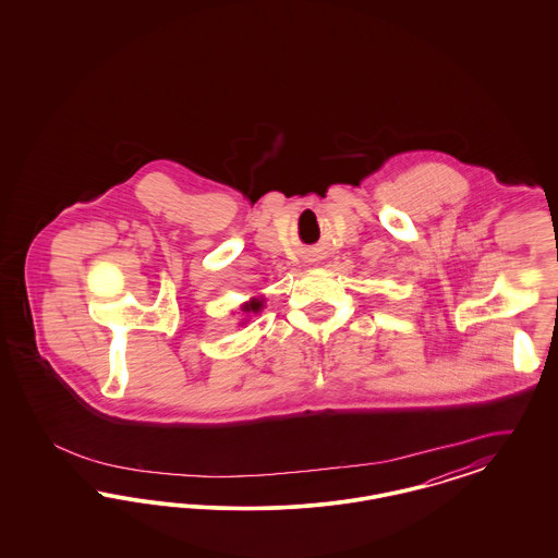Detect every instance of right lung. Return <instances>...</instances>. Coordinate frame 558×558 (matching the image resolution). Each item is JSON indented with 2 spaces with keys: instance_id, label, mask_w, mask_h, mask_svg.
I'll return each mask as SVG.
<instances>
[{
  "instance_id": "right-lung-1",
  "label": "right lung",
  "mask_w": 558,
  "mask_h": 558,
  "mask_svg": "<svg viewBox=\"0 0 558 558\" xmlns=\"http://www.w3.org/2000/svg\"><path fill=\"white\" fill-rule=\"evenodd\" d=\"M264 307H266V299H264L262 294H257V296H251L248 301H244V303L240 305V312H242L246 318H242L240 326H242V324H246V319L251 318V316L259 314Z\"/></svg>"
}]
</instances>
